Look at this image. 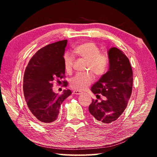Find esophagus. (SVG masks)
Segmentation results:
<instances>
[{
  "mask_svg": "<svg viewBox=\"0 0 157 157\" xmlns=\"http://www.w3.org/2000/svg\"><path fill=\"white\" fill-rule=\"evenodd\" d=\"M73 93L74 94H76V95H80L82 94V92L80 91H78V90H75V91H73Z\"/></svg>",
  "mask_w": 157,
  "mask_h": 157,
  "instance_id": "obj_1",
  "label": "esophagus"
}]
</instances>
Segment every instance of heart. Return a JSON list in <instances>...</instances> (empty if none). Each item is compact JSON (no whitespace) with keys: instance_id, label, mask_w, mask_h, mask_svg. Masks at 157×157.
<instances>
[{"instance_id":"1","label":"heart","mask_w":157,"mask_h":157,"mask_svg":"<svg viewBox=\"0 0 157 157\" xmlns=\"http://www.w3.org/2000/svg\"><path fill=\"white\" fill-rule=\"evenodd\" d=\"M73 52L79 57L87 60L86 70L92 71L95 75L101 77L107 73L110 63L109 57L94 42H85L79 44L73 48ZM63 66L68 73L73 71L74 58L69 52H66L63 57ZM94 80V75L91 72L77 74L71 79V86L73 89L82 91L86 89Z\"/></svg>"}]
</instances>
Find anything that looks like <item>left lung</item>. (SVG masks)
<instances>
[{
  "instance_id": "1",
  "label": "left lung",
  "mask_w": 157,
  "mask_h": 157,
  "mask_svg": "<svg viewBox=\"0 0 157 157\" xmlns=\"http://www.w3.org/2000/svg\"><path fill=\"white\" fill-rule=\"evenodd\" d=\"M110 63L109 71L93 85L91 91L101 101L93 99L89 111L97 123L109 124L116 121L124 112L131 97L133 71L124 53L117 48L109 50Z\"/></svg>"
}]
</instances>
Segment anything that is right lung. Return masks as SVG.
Instances as JSON below:
<instances>
[{
  "instance_id": "add662e5",
  "label": "right lung",
  "mask_w": 157,
  "mask_h": 157,
  "mask_svg": "<svg viewBox=\"0 0 157 157\" xmlns=\"http://www.w3.org/2000/svg\"><path fill=\"white\" fill-rule=\"evenodd\" d=\"M67 40L47 45L39 50L29 62L23 76V94L28 107L36 121L51 124L59 116L60 106L72 93L64 90L62 94L52 91L53 83L65 78L63 57ZM62 86H68L62 81Z\"/></svg>"
}]
</instances>
